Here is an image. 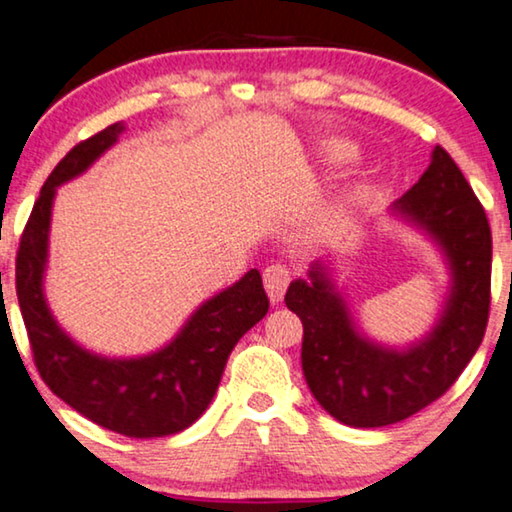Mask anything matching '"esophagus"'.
<instances>
[{
    "mask_svg": "<svg viewBox=\"0 0 512 512\" xmlns=\"http://www.w3.org/2000/svg\"><path fill=\"white\" fill-rule=\"evenodd\" d=\"M289 280H292V271L287 269L285 264H271L264 269V287L266 294H269L271 303H280L282 296H285Z\"/></svg>",
    "mask_w": 512,
    "mask_h": 512,
    "instance_id": "34e87169",
    "label": "esophagus"
}]
</instances>
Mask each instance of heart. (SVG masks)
<instances>
[{"instance_id":"1","label":"heart","mask_w":512,"mask_h":512,"mask_svg":"<svg viewBox=\"0 0 512 512\" xmlns=\"http://www.w3.org/2000/svg\"><path fill=\"white\" fill-rule=\"evenodd\" d=\"M329 151H331V156H333L335 160H345V158L352 156V151H349L347 144H331Z\"/></svg>"}]
</instances>
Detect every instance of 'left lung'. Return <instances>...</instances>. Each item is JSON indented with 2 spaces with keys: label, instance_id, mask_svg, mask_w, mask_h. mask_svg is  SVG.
I'll return each mask as SVG.
<instances>
[{
  "label": "left lung",
  "instance_id": "left-lung-1",
  "mask_svg": "<svg viewBox=\"0 0 512 512\" xmlns=\"http://www.w3.org/2000/svg\"><path fill=\"white\" fill-rule=\"evenodd\" d=\"M388 213L439 250L448 287L432 329L407 345L370 338L335 282L331 257L310 264L285 294L303 322L301 365L310 393L335 421L384 427L441 398L485 335L490 312L492 232L474 190L441 147Z\"/></svg>",
  "mask_w": 512,
  "mask_h": 512
}]
</instances>
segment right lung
<instances>
[{
    "label": "right lung",
    "mask_w": 512,
    "mask_h": 512,
    "mask_svg": "<svg viewBox=\"0 0 512 512\" xmlns=\"http://www.w3.org/2000/svg\"><path fill=\"white\" fill-rule=\"evenodd\" d=\"M124 131L119 121L80 142L43 183L22 232L15 289L36 368L50 391L105 430L154 439L186 430L207 411L234 345L269 312V299L259 271L250 269L197 305L170 342L140 356L98 354L57 322L45 296L57 188L85 174Z\"/></svg>",
    "instance_id": "right-lung-1"
}]
</instances>
